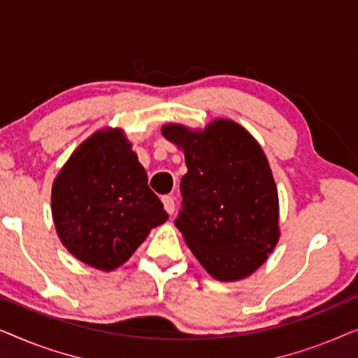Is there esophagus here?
I'll return each mask as SVG.
<instances>
[{"instance_id":"34e87169","label":"esophagus","mask_w":358,"mask_h":358,"mask_svg":"<svg viewBox=\"0 0 358 358\" xmlns=\"http://www.w3.org/2000/svg\"><path fill=\"white\" fill-rule=\"evenodd\" d=\"M163 205H164V208H166V212L168 213H171L173 215L174 213V210H176V203H174V199L171 197V195H164L163 199Z\"/></svg>"}]
</instances>
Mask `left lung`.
<instances>
[{
    "mask_svg": "<svg viewBox=\"0 0 358 358\" xmlns=\"http://www.w3.org/2000/svg\"><path fill=\"white\" fill-rule=\"evenodd\" d=\"M161 134L185 156L176 218L185 244L217 280L249 277L280 238L277 185L261 145L228 119L203 130L166 124Z\"/></svg>",
    "mask_w": 358,
    "mask_h": 358,
    "instance_id": "left-lung-1",
    "label": "left lung"
}]
</instances>
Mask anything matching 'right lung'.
Listing matches in <instances>:
<instances>
[{
	"instance_id": "add662e5",
	"label": "right lung",
	"mask_w": 358,
	"mask_h": 358,
	"mask_svg": "<svg viewBox=\"0 0 358 358\" xmlns=\"http://www.w3.org/2000/svg\"><path fill=\"white\" fill-rule=\"evenodd\" d=\"M52 217L78 261L109 272L129 261L169 215L122 129L97 130L73 151L52 185Z\"/></svg>"
}]
</instances>
